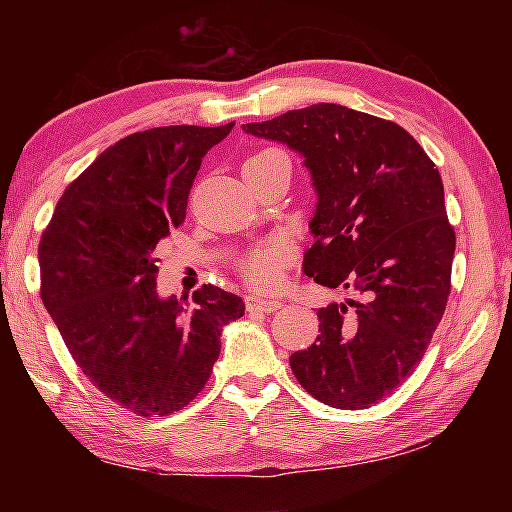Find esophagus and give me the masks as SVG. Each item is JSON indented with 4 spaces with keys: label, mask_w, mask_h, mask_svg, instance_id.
<instances>
[{
    "label": "esophagus",
    "mask_w": 512,
    "mask_h": 512,
    "mask_svg": "<svg viewBox=\"0 0 512 512\" xmlns=\"http://www.w3.org/2000/svg\"><path fill=\"white\" fill-rule=\"evenodd\" d=\"M282 307V302L271 298H259V296H246V309L255 311V314H273Z\"/></svg>",
    "instance_id": "obj_1"
}]
</instances>
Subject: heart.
<instances>
[{
	"label": "heart",
	"mask_w": 512,
	"mask_h": 512,
	"mask_svg": "<svg viewBox=\"0 0 512 512\" xmlns=\"http://www.w3.org/2000/svg\"><path fill=\"white\" fill-rule=\"evenodd\" d=\"M273 153H277V151H271V149L259 151L257 155H253V158L246 162L262 160V158H266V155H273ZM289 259H291V248L287 246V241L271 239L241 257L239 268H241V275H244V280L250 284V287L257 291H273L282 284Z\"/></svg>",
	"instance_id": "heart-1"
}]
</instances>
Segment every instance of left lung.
Returning <instances> with one entry per match:
<instances>
[{"label":"left lung","instance_id":"left-lung-1","mask_svg":"<svg viewBox=\"0 0 512 512\" xmlns=\"http://www.w3.org/2000/svg\"><path fill=\"white\" fill-rule=\"evenodd\" d=\"M241 128L305 158L318 201L302 268L363 296L318 309L293 375L334 409H368L411 375L445 314L456 235L443 178L402 126L336 103Z\"/></svg>","mask_w":512,"mask_h":512}]
</instances>
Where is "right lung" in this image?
<instances>
[{"label": "right lung", "instance_id": "obj_1", "mask_svg": "<svg viewBox=\"0 0 512 512\" xmlns=\"http://www.w3.org/2000/svg\"><path fill=\"white\" fill-rule=\"evenodd\" d=\"M225 126H160L108 146L65 189L38 246L40 296L94 386L144 418L203 391L221 329L244 300L212 284L158 296L155 246L185 221L189 189Z\"/></svg>", "mask_w": 512, "mask_h": 512}]
</instances>
